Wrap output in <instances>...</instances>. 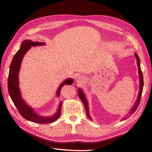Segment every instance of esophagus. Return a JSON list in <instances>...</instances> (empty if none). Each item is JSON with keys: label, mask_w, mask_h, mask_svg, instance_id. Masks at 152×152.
<instances>
[{"label": "esophagus", "mask_w": 152, "mask_h": 152, "mask_svg": "<svg viewBox=\"0 0 152 152\" xmlns=\"http://www.w3.org/2000/svg\"><path fill=\"white\" fill-rule=\"evenodd\" d=\"M84 80H85V78L83 76H79L77 77V82H78V83H82V82H84Z\"/></svg>", "instance_id": "34e87169"}]
</instances>
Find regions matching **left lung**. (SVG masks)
<instances>
[{"label":"left lung","instance_id":"1","mask_svg":"<svg viewBox=\"0 0 152 152\" xmlns=\"http://www.w3.org/2000/svg\"><path fill=\"white\" fill-rule=\"evenodd\" d=\"M135 55V57L136 58V60H137V66H138V73H139V77H140V91H139V94H138V96H137V98L136 102H135L134 106L132 107V108L131 109L129 113V115H127L126 116L124 117V118H122V120H126L127 119V117H129V115H131V114H132L134 113L136 110H137V107H138V106L140 104V100H141V95H142V88H143V77H142V73L141 72V66H140V58L137 56V54L136 53L134 54ZM78 94H79V96L80 99L82 100V102H83L84 104V107H85V109H86V114L87 117L91 120H92V118L89 115V106H88V103H87V99L86 98V96L84 95L83 91H82L81 89H79V91H78Z\"/></svg>","mask_w":152,"mask_h":152}]
</instances>
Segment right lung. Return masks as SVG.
Masks as SVG:
<instances>
[{"instance_id": "obj_1", "label": "right lung", "mask_w": 152, "mask_h": 152, "mask_svg": "<svg viewBox=\"0 0 152 152\" xmlns=\"http://www.w3.org/2000/svg\"><path fill=\"white\" fill-rule=\"evenodd\" d=\"M45 45L44 42H33L31 40H25L22 42L20 49L18 50L13 57L11 61L10 72H9L7 87L9 94L12 101V102L16 106V108L19 111L21 115L25 118L26 120L39 124H49L56 121L61 115V103H59L57 112L54 115L50 117H43L38 115L34 111L30 106L27 104L25 101L22 99L21 92L19 88V79H18V73L21 67V63L25 53L31 48V46H38V45ZM73 82L72 79H68L59 86L57 91V96L60 94V91L62 87L64 85H71Z\"/></svg>"}]
</instances>
